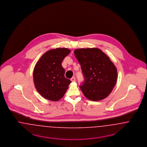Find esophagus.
<instances>
[{
  "instance_id": "obj_1",
  "label": "esophagus",
  "mask_w": 147,
  "mask_h": 147,
  "mask_svg": "<svg viewBox=\"0 0 147 147\" xmlns=\"http://www.w3.org/2000/svg\"><path fill=\"white\" fill-rule=\"evenodd\" d=\"M71 81L72 82H75V81H76V78H75V77H72V78H71Z\"/></svg>"
}]
</instances>
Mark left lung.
I'll return each instance as SVG.
<instances>
[{
    "instance_id": "8db88e82",
    "label": "left lung",
    "mask_w": 147,
    "mask_h": 147,
    "mask_svg": "<svg viewBox=\"0 0 147 147\" xmlns=\"http://www.w3.org/2000/svg\"><path fill=\"white\" fill-rule=\"evenodd\" d=\"M75 55L81 65L84 81L80 88L92 101L105 98L115 87L117 72L115 65L100 49L96 48L77 49Z\"/></svg>"
}]
</instances>
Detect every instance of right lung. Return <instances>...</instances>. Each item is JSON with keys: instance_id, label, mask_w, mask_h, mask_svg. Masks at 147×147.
Returning <instances> with one entry per match:
<instances>
[{"instance_id": "add662e5", "label": "right lung", "mask_w": 147, "mask_h": 147, "mask_svg": "<svg viewBox=\"0 0 147 147\" xmlns=\"http://www.w3.org/2000/svg\"><path fill=\"white\" fill-rule=\"evenodd\" d=\"M71 51L67 48L48 51L39 59L33 70V81L45 99L56 102L63 97L71 81L65 77L61 63Z\"/></svg>"}]
</instances>
